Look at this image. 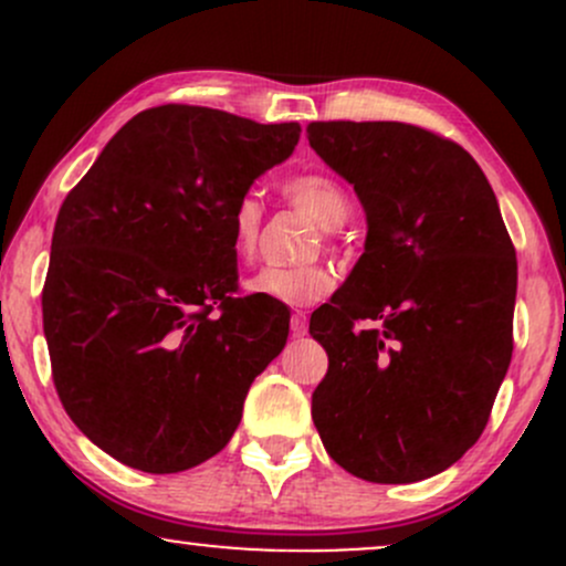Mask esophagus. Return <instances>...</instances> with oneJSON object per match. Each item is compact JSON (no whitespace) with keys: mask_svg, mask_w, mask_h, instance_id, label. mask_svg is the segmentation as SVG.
Masks as SVG:
<instances>
[{"mask_svg":"<svg viewBox=\"0 0 566 566\" xmlns=\"http://www.w3.org/2000/svg\"><path fill=\"white\" fill-rule=\"evenodd\" d=\"M290 329H292V335H297V337L308 333V319H305V314H292Z\"/></svg>","mask_w":566,"mask_h":566,"instance_id":"34e87169","label":"esophagus"}]
</instances>
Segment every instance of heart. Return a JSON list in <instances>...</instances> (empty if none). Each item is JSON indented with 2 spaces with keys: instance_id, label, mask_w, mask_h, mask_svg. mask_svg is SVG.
Instances as JSON below:
<instances>
[{
  "instance_id": "heart-1",
  "label": "heart",
  "mask_w": 566,
  "mask_h": 566,
  "mask_svg": "<svg viewBox=\"0 0 566 566\" xmlns=\"http://www.w3.org/2000/svg\"><path fill=\"white\" fill-rule=\"evenodd\" d=\"M284 199L311 216L329 237L333 229L350 216V197L340 180L327 172L292 175L282 186ZM263 205L252 191L242 193L231 207L229 233L231 250L239 261H252L261 239ZM335 287V271L324 263L308 265H265L255 276L247 279V292L263 301L284 305H311L327 297Z\"/></svg>"
}]
</instances>
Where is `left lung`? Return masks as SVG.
I'll return each instance as SVG.
<instances>
[{
	"instance_id": "8db88e82",
	"label": "left lung",
	"mask_w": 566,
	"mask_h": 566,
	"mask_svg": "<svg viewBox=\"0 0 566 566\" xmlns=\"http://www.w3.org/2000/svg\"><path fill=\"white\" fill-rule=\"evenodd\" d=\"M354 186L367 242L308 333L327 350L311 418L337 465L375 484L437 476L482 437L511 365L516 250L482 167L405 122H311Z\"/></svg>"
}]
</instances>
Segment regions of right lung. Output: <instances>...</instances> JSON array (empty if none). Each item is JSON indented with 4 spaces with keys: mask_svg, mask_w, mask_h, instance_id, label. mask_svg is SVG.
<instances>
[{
    "mask_svg": "<svg viewBox=\"0 0 566 566\" xmlns=\"http://www.w3.org/2000/svg\"><path fill=\"white\" fill-rule=\"evenodd\" d=\"M297 138V122L146 108L61 205L42 290L55 391L129 469L178 473L218 454L282 354L290 311L237 295L229 216Z\"/></svg>",
    "mask_w": 566,
    "mask_h": 566,
    "instance_id": "obj_1",
    "label": "right lung"
}]
</instances>
